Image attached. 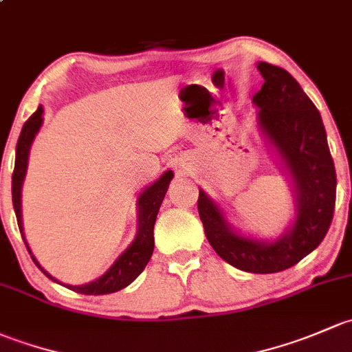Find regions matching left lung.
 I'll return each instance as SVG.
<instances>
[{"mask_svg": "<svg viewBox=\"0 0 352 352\" xmlns=\"http://www.w3.org/2000/svg\"><path fill=\"white\" fill-rule=\"evenodd\" d=\"M264 85L252 101L257 125L293 184L295 220L273 242L244 237L200 190L198 213L210 245L223 261L248 273H280L318 248L331 227L336 205V168L322 117L296 79L285 69L257 64Z\"/></svg>", "mask_w": 352, "mask_h": 352, "instance_id": "obj_1", "label": "left lung"}]
</instances>
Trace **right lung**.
<instances>
[{
  "instance_id": "1",
  "label": "right lung",
  "mask_w": 352,
  "mask_h": 352,
  "mask_svg": "<svg viewBox=\"0 0 352 352\" xmlns=\"http://www.w3.org/2000/svg\"><path fill=\"white\" fill-rule=\"evenodd\" d=\"M42 113H43V108L38 107L37 111H35V113L25 122L23 129H21L20 137H18L16 157H14V169L12 176L13 208H14V213H16L18 229L21 232L23 241H25V234H23V223H21V184H23L25 175H27L30 146L42 126V122H43ZM173 176H175L173 175V171H166L157 181H154L151 186H147L146 190L139 195V200H137V206H139V230H137V235L135 239H133L132 244H130L129 248L118 256V259L111 264L110 270H108L103 276H100L98 280L91 281V283L79 285V286L64 285L66 288L74 289V292L82 293V295H107V293H115L118 292V289L129 286L140 273H142L144 267H146L147 263H149L152 251H154L155 217H157V212L159 208H161V203L164 200L166 191H168V186L169 183H171ZM25 245H27L32 259H34V263L41 267L42 273L47 274L52 281L59 283L56 278L50 276L41 264H38V261L35 259L34 254H32L27 241H25Z\"/></svg>"
}]
</instances>
